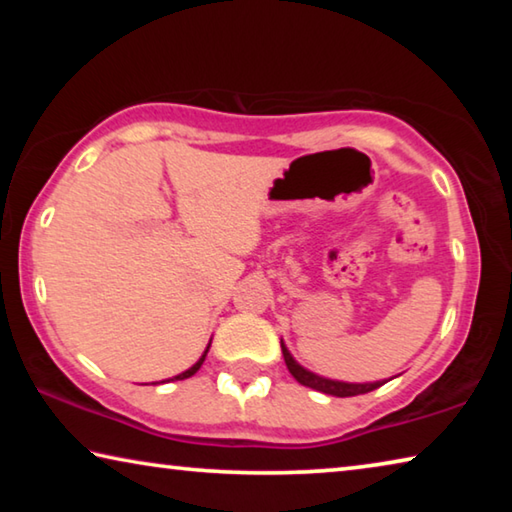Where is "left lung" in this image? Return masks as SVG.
<instances>
[{
    "instance_id": "left-lung-1",
    "label": "left lung",
    "mask_w": 512,
    "mask_h": 512,
    "mask_svg": "<svg viewBox=\"0 0 512 512\" xmlns=\"http://www.w3.org/2000/svg\"><path fill=\"white\" fill-rule=\"evenodd\" d=\"M282 354H284V363H287V368L293 377H296L302 386L307 388H314V391H320L325 395H334V397H352V395H366L370 391H375V388L384 386L386 381H372V384H345V381H334V379H325V377H318L314 372H309L300 366V363L293 361V357L289 354V350L284 348L282 343Z\"/></svg>"
}]
</instances>
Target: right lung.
Segmentation results:
<instances>
[{"instance_id":"right-lung-1","label":"right lung","mask_w":512,"mask_h":512,"mask_svg":"<svg viewBox=\"0 0 512 512\" xmlns=\"http://www.w3.org/2000/svg\"><path fill=\"white\" fill-rule=\"evenodd\" d=\"M207 350H210V345H207ZM207 350L203 352V357H201V359H198V361L194 363V366H192V368H189V370H185V372H180V375H176V377H173V379H187V377H192V375H196V372H198V368H201V366H203V361H205V357H207ZM173 379H169V381H173Z\"/></svg>"}]
</instances>
